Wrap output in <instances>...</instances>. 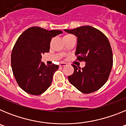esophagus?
Masks as SVG:
<instances>
[{
	"instance_id": "1",
	"label": "esophagus",
	"mask_w": 126,
	"mask_h": 126,
	"mask_svg": "<svg viewBox=\"0 0 126 126\" xmlns=\"http://www.w3.org/2000/svg\"><path fill=\"white\" fill-rule=\"evenodd\" d=\"M66 65H67V64H66V63H65V62H61V64H60V66H61V67L65 66Z\"/></svg>"
}]
</instances>
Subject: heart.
Returning a JSON list of instances; mask_svg holds the SVG:
<instances>
[{
    "label": "heart",
    "instance_id": "b5f03b06",
    "mask_svg": "<svg viewBox=\"0 0 126 126\" xmlns=\"http://www.w3.org/2000/svg\"><path fill=\"white\" fill-rule=\"evenodd\" d=\"M72 36V35H71V34H67V35H65V36H64V38L67 37V36Z\"/></svg>",
    "mask_w": 126,
    "mask_h": 126
}]
</instances>
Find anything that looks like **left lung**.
I'll list each match as a JSON object with an SVG mask.
<instances>
[{"label":"left lung","mask_w":126,"mask_h":126,"mask_svg":"<svg viewBox=\"0 0 126 126\" xmlns=\"http://www.w3.org/2000/svg\"><path fill=\"white\" fill-rule=\"evenodd\" d=\"M64 31L77 36L75 55L79 61L86 62L82 69L73 64L74 73L68 76L69 81L83 93L99 90L107 81L113 65L109 40L100 30L90 26Z\"/></svg>","instance_id":"1"}]
</instances>
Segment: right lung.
<instances>
[{
    "label": "right lung",
    "instance_id": "1",
    "mask_svg": "<svg viewBox=\"0 0 126 126\" xmlns=\"http://www.w3.org/2000/svg\"><path fill=\"white\" fill-rule=\"evenodd\" d=\"M61 33L60 30L34 26L24 31L16 42L11 53V66L17 84L26 93L39 95L50 86L59 66H47L41 61L42 55L49 52L52 38Z\"/></svg>",
    "mask_w": 126,
    "mask_h": 126
}]
</instances>
